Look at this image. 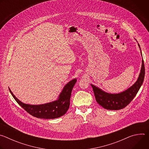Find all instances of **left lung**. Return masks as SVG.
<instances>
[{
	"mask_svg": "<svg viewBox=\"0 0 149 149\" xmlns=\"http://www.w3.org/2000/svg\"><path fill=\"white\" fill-rule=\"evenodd\" d=\"M138 45L140 49L139 44ZM145 68L143 59L140 73L137 81L131 87L122 93L119 94H109L103 91L99 88L91 84L93 89L96 101L103 108L107 110H118L124 109L130 104L136 95L143 82Z\"/></svg>",
	"mask_w": 149,
	"mask_h": 149,
	"instance_id": "left-lung-1",
	"label": "left lung"
}]
</instances>
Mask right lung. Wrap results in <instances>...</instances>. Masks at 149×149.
Wrapping results in <instances>:
<instances>
[{
	"label": "right lung",
	"instance_id": "1",
	"mask_svg": "<svg viewBox=\"0 0 149 149\" xmlns=\"http://www.w3.org/2000/svg\"><path fill=\"white\" fill-rule=\"evenodd\" d=\"M76 82L77 79H74L67 84L57 100L42 105L24 104L13 95L10 89L9 91L19 105L32 116L39 118L53 119L64 115L68 110L72 90Z\"/></svg>",
	"mask_w": 149,
	"mask_h": 149
}]
</instances>
